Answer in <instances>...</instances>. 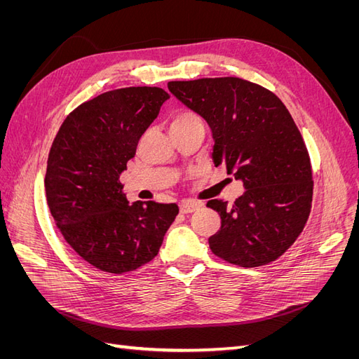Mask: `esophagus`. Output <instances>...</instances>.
Returning a JSON list of instances; mask_svg holds the SVG:
<instances>
[{
    "mask_svg": "<svg viewBox=\"0 0 359 359\" xmlns=\"http://www.w3.org/2000/svg\"><path fill=\"white\" fill-rule=\"evenodd\" d=\"M199 208V205L196 202H190V201H182L180 202V211L182 214H189V212H193L196 211Z\"/></svg>",
    "mask_w": 359,
    "mask_h": 359,
    "instance_id": "obj_1",
    "label": "esophagus"
}]
</instances>
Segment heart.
I'll return each instance as SVG.
<instances>
[{"instance_id":"1","label":"heart","mask_w":359,"mask_h":359,"mask_svg":"<svg viewBox=\"0 0 359 359\" xmlns=\"http://www.w3.org/2000/svg\"><path fill=\"white\" fill-rule=\"evenodd\" d=\"M199 124L202 126L201 116L191 111H181L170 118V130L184 128L190 126H199Z\"/></svg>"}]
</instances>
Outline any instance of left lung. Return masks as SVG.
<instances>
[{
	"mask_svg": "<svg viewBox=\"0 0 359 359\" xmlns=\"http://www.w3.org/2000/svg\"><path fill=\"white\" fill-rule=\"evenodd\" d=\"M168 88L210 126L214 165L223 163L245 189L232 205L206 203L222 219L211 252L244 268L273 262L302 232L313 196L310 157L286 106L240 78L175 81Z\"/></svg>",
	"mask_w": 359,
	"mask_h": 359,
	"instance_id": "1",
	"label": "left lung"
}]
</instances>
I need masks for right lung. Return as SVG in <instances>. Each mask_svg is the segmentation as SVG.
I'll use <instances>...</instances> for the list:
<instances>
[{"label":"right lung","instance_id":"obj_1","mask_svg":"<svg viewBox=\"0 0 359 359\" xmlns=\"http://www.w3.org/2000/svg\"><path fill=\"white\" fill-rule=\"evenodd\" d=\"M168 99L157 86L103 93L76 107L52 144L45 177L50 214L74 252L104 273L153 260L180 211L175 203H128L119 181Z\"/></svg>","mask_w":359,"mask_h":359}]
</instances>
